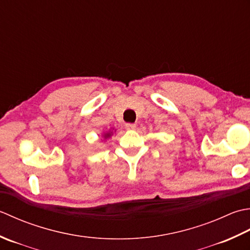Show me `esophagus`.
Returning a JSON list of instances; mask_svg holds the SVG:
<instances>
[{
	"label": "esophagus",
	"mask_w": 250,
	"mask_h": 250,
	"mask_svg": "<svg viewBox=\"0 0 250 250\" xmlns=\"http://www.w3.org/2000/svg\"><path fill=\"white\" fill-rule=\"evenodd\" d=\"M136 127H137V125H136V124H132V123H127V124L125 125V128H126L127 130L136 129Z\"/></svg>",
	"instance_id": "obj_1"
}]
</instances>
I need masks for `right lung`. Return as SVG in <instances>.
<instances>
[{
    "instance_id": "1",
    "label": "right lung",
    "mask_w": 250,
    "mask_h": 250,
    "mask_svg": "<svg viewBox=\"0 0 250 250\" xmlns=\"http://www.w3.org/2000/svg\"><path fill=\"white\" fill-rule=\"evenodd\" d=\"M109 136H111V135H110V134H106V135H105V137H104V138H106V137H109Z\"/></svg>"
}]
</instances>
